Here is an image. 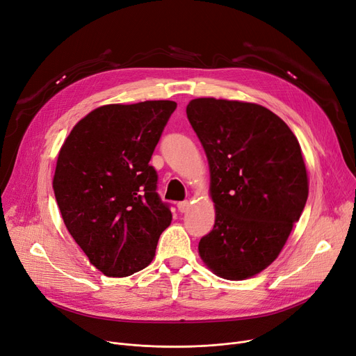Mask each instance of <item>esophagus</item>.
<instances>
[{"mask_svg": "<svg viewBox=\"0 0 356 356\" xmlns=\"http://www.w3.org/2000/svg\"><path fill=\"white\" fill-rule=\"evenodd\" d=\"M189 208H191V202H189V200H183V202H179V203H177V209H179V212H181V213L188 212Z\"/></svg>", "mask_w": 356, "mask_h": 356, "instance_id": "1", "label": "esophagus"}]
</instances>
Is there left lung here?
<instances>
[{"label":"left lung","instance_id":"1","mask_svg":"<svg viewBox=\"0 0 356 356\" xmlns=\"http://www.w3.org/2000/svg\"><path fill=\"white\" fill-rule=\"evenodd\" d=\"M186 114L208 157L216 211L199 255L222 278H250L278 257L305 209L300 144L282 118L257 104L197 98Z\"/></svg>","mask_w":356,"mask_h":356}]
</instances>
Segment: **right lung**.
Listing matches in <instances>:
<instances>
[{"mask_svg":"<svg viewBox=\"0 0 356 356\" xmlns=\"http://www.w3.org/2000/svg\"><path fill=\"white\" fill-rule=\"evenodd\" d=\"M173 101L104 105L73 127L63 143L53 191L69 234L108 277L152 263L172 212L149 165Z\"/></svg>","mask_w":356,"mask_h":356,"instance_id":"1","label":"right lung"}]
</instances>
